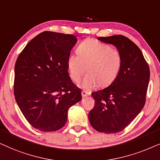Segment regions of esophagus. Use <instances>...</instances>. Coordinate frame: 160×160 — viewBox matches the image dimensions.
<instances>
[{
  "mask_svg": "<svg viewBox=\"0 0 160 160\" xmlns=\"http://www.w3.org/2000/svg\"><path fill=\"white\" fill-rule=\"evenodd\" d=\"M81 94H82V97H88V93H87V92H86V91H82Z\"/></svg>",
  "mask_w": 160,
  "mask_h": 160,
  "instance_id": "esophagus-1",
  "label": "esophagus"
}]
</instances>
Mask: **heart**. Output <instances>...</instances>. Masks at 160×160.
I'll return each instance as SVG.
<instances>
[{
    "instance_id": "obj_1",
    "label": "heart",
    "mask_w": 160,
    "mask_h": 160,
    "mask_svg": "<svg viewBox=\"0 0 160 160\" xmlns=\"http://www.w3.org/2000/svg\"><path fill=\"white\" fill-rule=\"evenodd\" d=\"M77 55H70L67 66L70 78L78 82L87 72L81 87L91 90L99 84L107 87L114 82L122 67L123 59L118 50L95 39L82 42L76 49Z\"/></svg>"
}]
</instances>
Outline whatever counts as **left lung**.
<instances>
[{"label":"left lung","instance_id":"1","mask_svg":"<svg viewBox=\"0 0 160 160\" xmlns=\"http://www.w3.org/2000/svg\"><path fill=\"white\" fill-rule=\"evenodd\" d=\"M98 40L116 46L123 59L114 82L108 88L93 92L95 105L88 114L91 126L106 134L124 129L145 105L150 70L136 44L121 35L99 37Z\"/></svg>","mask_w":160,"mask_h":160}]
</instances>
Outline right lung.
<instances>
[{
  "label": "right lung",
  "instance_id": "obj_1",
  "mask_svg": "<svg viewBox=\"0 0 160 160\" xmlns=\"http://www.w3.org/2000/svg\"><path fill=\"white\" fill-rule=\"evenodd\" d=\"M78 41L71 34L44 31L27 44L14 67V93L23 116L42 132L60 129L68 110L82 99L67 61Z\"/></svg>",
  "mask_w": 160,
  "mask_h": 160
}]
</instances>
